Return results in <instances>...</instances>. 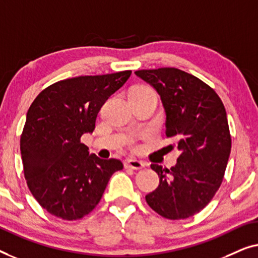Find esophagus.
I'll return each instance as SVG.
<instances>
[{"instance_id": "34e87169", "label": "esophagus", "mask_w": 258, "mask_h": 258, "mask_svg": "<svg viewBox=\"0 0 258 258\" xmlns=\"http://www.w3.org/2000/svg\"><path fill=\"white\" fill-rule=\"evenodd\" d=\"M125 168H131V169H143L145 167V162L137 160V159H127L124 162Z\"/></svg>"}]
</instances>
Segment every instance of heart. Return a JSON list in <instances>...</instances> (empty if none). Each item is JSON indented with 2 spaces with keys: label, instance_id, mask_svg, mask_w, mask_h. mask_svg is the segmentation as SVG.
I'll use <instances>...</instances> for the list:
<instances>
[{
  "label": "heart",
  "instance_id": "obj_1",
  "mask_svg": "<svg viewBox=\"0 0 258 258\" xmlns=\"http://www.w3.org/2000/svg\"><path fill=\"white\" fill-rule=\"evenodd\" d=\"M133 92L137 93H148V94H155L154 91L150 88H146V86H140V88H137Z\"/></svg>",
  "mask_w": 258,
  "mask_h": 258
}]
</instances>
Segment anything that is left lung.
<instances>
[{
  "instance_id": "8db88e82",
  "label": "left lung",
  "mask_w": 258,
  "mask_h": 258,
  "mask_svg": "<svg viewBox=\"0 0 258 258\" xmlns=\"http://www.w3.org/2000/svg\"><path fill=\"white\" fill-rule=\"evenodd\" d=\"M134 74L160 96L166 136L181 151L170 169L151 165L160 184L146 195V202L166 219H187L205 208L222 183L231 150L226 108L210 86L179 69Z\"/></svg>"
}]
</instances>
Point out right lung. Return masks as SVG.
I'll use <instances>...</instances> for the list:
<instances>
[{
	"mask_svg": "<svg viewBox=\"0 0 258 258\" xmlns=\"http://www.w3.org/2000/svg\"><path fill=\"white\" fill-rule=\"evenodd\" d=\"M132 71L81 76L50 85L29 107L21 155L31 194L45 210L63 220H78L100 201L117 159L89 153L81 137L92 133L103 104L127 82Z\"/></svg>",
	"mask_w": 258,
	"mask_h": 258,
	"instance_id": "obj_1",
	"label": "right lung"
}]
</instances>
